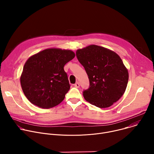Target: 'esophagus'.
I'll list each match as a JSON object with an SVG mask.
<instances>
[{
  "label": "esophagus",
  "instance_id": "esophagus-1",
  "mask_svg": "<svg viewBox=\"0 0 154 154\" xmlns=\"http://www.w3.org/2000/svg\"><path fill=\"white\" fill-rule=\"evenodd\" d=\"M74 86H75V88H79V87H80V84H79V82L75 83L74 84Z\"/></svg>",
  "mask_w": 154,
  "mask_h": 154
}]
</instances>
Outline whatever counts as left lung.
Listing matches in <instances>:
<instances>
[{
	"label": "left lung",
	"instance_id": "1",
	"mask_svg": "<svg viewBox=\"0 0 154 154\" xmlns=\"http://www.w3.org/2000/svg\"><path fill=\"white\" fill-rule=\"evenodd\" d=\"M76 56L90 81L83 91L85 99L103 108L112 106L124 94L128 80V71L115 52L96 45L79 49Z\"/></svg>",
	"mask_w": 154,
	"mask_h": 154
}]
</instances>
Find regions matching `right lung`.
Returning <instances> with one entry per match:
<instances>
[{
	"label": "right lung",
	"mask_w": 154,
	"mask_h": 154,
	"mask_svg": "<svg viewBox=\"0 0 154 154\" xmlns=\"http://www.w3.org/2000/svg\"><path fill=\"white\" fill-rule=\"evenodd\" d=\"M75 57L70 50L48 49L30 57L20 76L22 89L33 105L50 108L60 103L70 89L64 65Z\"/></svg>",
	"instance_id": "add662e5"
}]
</instances>
